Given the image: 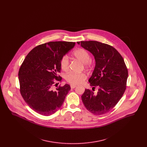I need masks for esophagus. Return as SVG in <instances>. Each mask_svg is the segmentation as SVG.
I'll list each match as a JSON object with an SVG mask.
<instances>
[{"label":"esophagus","mask_w":147,"mask_h":147,"mask_svg":"<svg viewBox=\"0 0 147 147\" xmlns=\"http://www.w3.org/2000/svg\"><path fill=\"white\" fill-rule=\"evenodd\" d=\"M76 86H77V85H76L70 84V88H71V89H74V88H75Z\"/></svg>","instance_id":"1"}]
</instances>
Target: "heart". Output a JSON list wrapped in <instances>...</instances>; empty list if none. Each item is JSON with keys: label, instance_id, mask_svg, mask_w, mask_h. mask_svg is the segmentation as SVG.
Returning <instances> with one entry per match:
<instances>
[{"label": "heart", "instance_id": "heart-1", "mask_svg": "<svg viewBox=\"0 0 147 147\" xmlns=\"http://www.w3.org/2000/svg\"><path fill=\"white\" fill-rule=\"evenodd\" d=\"M73 56L76 58L77 59L81 61L84 63V65L86 68H90L91 66V63L90 62V56L89 53L82 49H77L73 52ZM61 66L62 69L64 71H67L69 69V61L68 57L67 56H63L61 61ZM86 75L84 73H75L70 72L68 73L66 77V80L73 85L82 83L84 80L86 79Z\"/></svg>", "mask_w": 147, "mask_h": 147}]
</instances>
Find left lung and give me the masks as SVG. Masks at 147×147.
Returning <instances> with one entry per match:
<instances>
[{
    "label": "left lung",
    "instance_id": "left-lung-1",
    "mask_svg": "<svg viewBox=\"0 0 147 147\" xmlns=\"http://www.w3.org/2000/svg\"><path fill=\"white\" fill-rule=\"evenodd\" d=\"M94 56L95 67L89 79L92 90L85 89L82 100L86 109L95 115L110 111L118 103L126 90L128 70L124 59L112 46L95 41L77 42Z\"/></svg>",
    "mask_w": 147,
    "mask_h": 147
}]
</instances>
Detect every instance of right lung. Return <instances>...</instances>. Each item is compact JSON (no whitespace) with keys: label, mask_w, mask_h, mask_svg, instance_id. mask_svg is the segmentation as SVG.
I'll list each match as a JSON object with an SVG mask.
<instances>
[{"label":"right lung","mask_w":147,"mask_h":147,"mask_svg":"<svg viewBox=\"0 0 147 147\" xmlns=\"http://www.w3.org/2000/svg\"><path fill=\"white\" fill-rule=\"evenodd\" d=\"M76 43L49 42L32 49L19 71L20 91L28 106L43 116L51 115L61 108L70 90L69 85L53 90L55 80L61 81V61ZM56 84L55 85H56Z\"/></svg>","instance_id":"right-lung-1"}]
</instances>
